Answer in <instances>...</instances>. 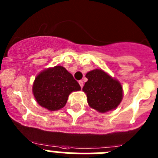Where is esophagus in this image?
I'll return each instance as SVG.
<instances>
[{
    "mask_svg": "<svg viewBox=\"0 0 158 158\" xmlns=\"http://www.w3.org/2000/svg\"><path fill=\"white\" fill-rule=\"evenodd\" d=\"M79 85L81 86V88H82V86H83V82H82V80L79 81Z\"/></svg>",
    "mask_w": 158,
    "mask_h": 158,
    "instance_id": "esophagus-1",
    "label": "esophagus"
}]
</instances>
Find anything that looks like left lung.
I'll return each instance as SVG.
<instances>
[{
	"label": "left lung",
	"instance_id": "left-lung-1",
	"mask_svg": "<svg viewBox=\"0 0 158 158\" xmlns=\"http://www.w3.org/2000/svg\"><path fill=\"white\" fill-rule=\"evenodd\" d=\"M88 81L82 88L92 109L105 113L118 106L123 98L120 82L102 69H94L85 75Z\"/></svg>",
	"mask_w": 158,
	"mask_h": 158
}]
</instances>
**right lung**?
Here are the masks:
<instances>
[{
    "label": "right lung",
    "mask_w": 158,
    "mask_h": 158,
    "mask_svg": "<svg viewBox=\"0 0 158 158\" xmlns=\"http://www.w3.org/2000/svg\"><path fill=\"white\" fill-rule=\"evenodd\" d=\"M80 89L73 75L61 66L40 73L33 85V93L37 103L49 111L64 107L69 94Z\"/></svg>",
    "instance_id": "obj_1"
}]
</instances>
